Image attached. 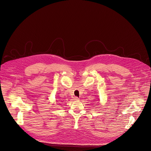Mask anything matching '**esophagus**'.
I'll return each mask as SVG.
<instances>
[{"label":"esophagus","instance_id":"esophagus-1","mask_svg":"<svg viewBox=\"0 0 151 151\" xmlns=\"http://www.w3.org/2000/svg\"><path fill=\"white\" fill-rule=\"evenodd\" d=\"M74 100H75V101H78V100H79V98H78V97H74Z\"/></svg>","mask_w":151,"mask_h":151}]
</instances>
